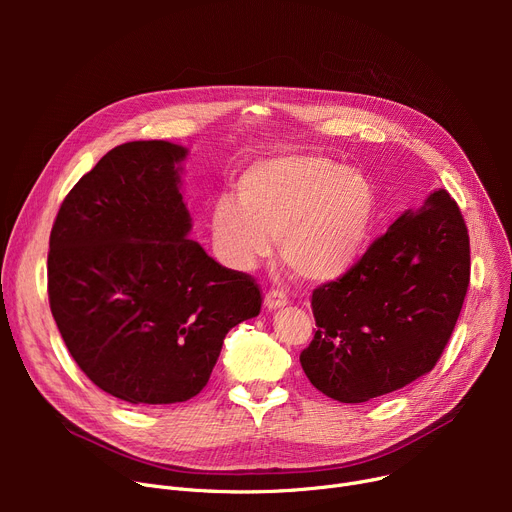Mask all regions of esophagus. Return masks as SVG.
<instances>
[{
	"label": "esophagus",
	"mask_w": 512,
	"mask_h": 512,
	"mask_svg": "<svg viewBox=\"0 0 512 512\" xmlns=\"http://www.w3.org/2000/svg\"><path fill=\"white\" fill-rule=\"evenodd\" d=\"M263 305H265V309H267V311H276V309L286 307V305H288L286 292H282V290H270V292L265 294Z\"/></svg>",
	"instance_id": "esophagus-1"
}]
</instances>
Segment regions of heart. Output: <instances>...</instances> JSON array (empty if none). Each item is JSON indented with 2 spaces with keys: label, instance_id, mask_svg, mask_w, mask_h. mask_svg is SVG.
Wrapping results in <instances>:
<instances>
[{
  "label": "heart",
  "instance_id": "obj_1",
  "mask_svg": "<svg viewBox=\"0 0 512 512\" xmlns=\"http://www.w3.org/2000/svg\"><path fill=\"white\" fill-rule=\"evenodd\" d=\"M375 218L371 182L321 155H280L253 164L238 199L213 203L211 232L224 259L249 270L272 253L299 280L340 278L359 259Z\"/></svg>",
  "mask_w": 512,
  "mask_h": 512
}]
</instances>
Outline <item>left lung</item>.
<instances>
[{"label":"left lung","instance_id":"8db88e82","mask_svg":"<svg viewBox=\"0 0 512 512\" xmlns=\"http://www.w3.org/2000/svg\"><path fill=\"white\" fill-rule=\"evenodd\" d=\"M469 234L438 188L405 211L334 282L313 290L315 336L301 353L309 382L340 402H365L432 371L461 315Z\"/></svg>","mask_w":512,"mask_h":512}]
</instances>
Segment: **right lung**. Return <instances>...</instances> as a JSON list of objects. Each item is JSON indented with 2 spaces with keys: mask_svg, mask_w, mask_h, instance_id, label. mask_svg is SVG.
Listing matches in <instances>:
<instances>
[{
  "mask_svg": "<svg viewBox=\"0 0 512 512\" xmlns=\"http://www.w3.org/2000/svg\"><path fill=\"white\" fill-rule=\"evenodd\" d=\"M186 149L132 141L66 195L49 236L51 315L87 378L128 405H172L209 382L226 334L261 311L257 282L188 238Z\"/></svg>",
  "mask_w": 512,
  "mask_h": 512,
  "instance_id": "obj_1",
  "label": "right lung"
}]
</instances>
